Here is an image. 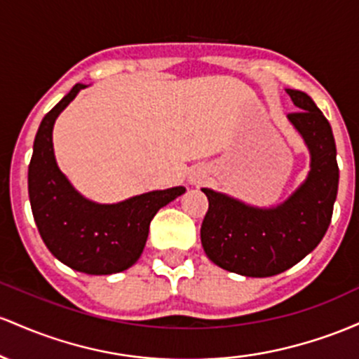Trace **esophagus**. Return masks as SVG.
<instances>
[{
  "mask_svg": "<svg viewBox=\"0 0 359 359\" xmlns=\"http://www.w3.org/2000/svg\"><path fill=\"white\" fill-rule=\"evenodd\" d=\"M190 181H191V183H200L201 176H200V175H193L191 178H190Z\"/></svg>",
  "mask_w": 359,
  "mask_h": 359,
  "instance_id": "esophagus-1",
  "label": "esophagus"
}]
</instances>
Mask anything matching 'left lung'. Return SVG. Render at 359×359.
I'll use <instances>...</instances> for the list:
<instances>
[{
  "instance_id": "obj_1",
  "label": "left lung",
  "mask_w": 359,
  "mask_h": 359,
  "mask_svg": "<svg viewBox=\"0 0 359 359\" xmlns=\"http://www.w3.org/2000/svg\"><path fill=\"white\" fill-rule=\"evenodd\" d=\"M299 108L288 114L310 151L307 180L283 203L257 208L224 193L201 188L208 212L201 245L217 266L243 276L266 278L295 266L327 232L339 184L336 142L327 118L307 93L287 90Z\"/></svg>"
}]
</instances>
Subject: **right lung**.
I'll return each instance as SVG.
<instances>
[{
	"label": "right lung",
	"instance_id": "obj_1",
	"mask_svg": "<svg viewBox=\"0 0 359 359\" xmlns=\"http://www.w3.org/2000/svg\"><path fill=\"white\" fill-rule=\"evenodd\" d=\"M83 88L86 84H74L43 116L28 164V196L40 237L60 263L88 275H111L139 259L151 220L187 190L175 187L149 191L111 205L79 195L55 163L52 128Z\"/></svg>",
	"mask_w": 359,
	"mask_h": 359
}]
</instances>
